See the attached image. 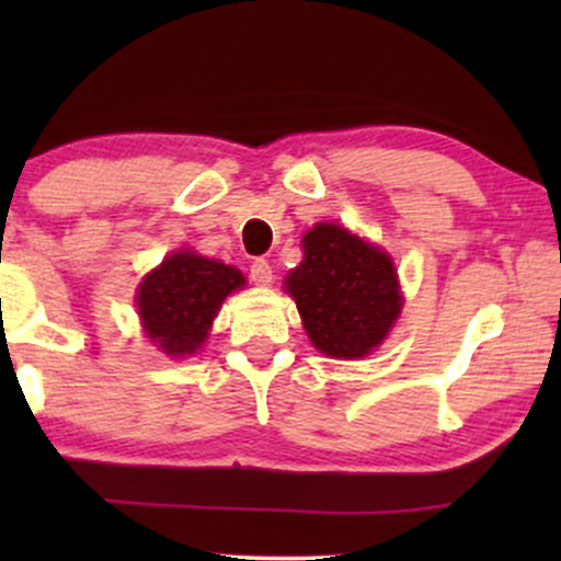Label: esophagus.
<instances>
[{"label": "esophagus", "instance_id": "esophagus-1", "mask_svg": "<svg viewBox=\"0 0 561 561\" xmlns=\"http://www.w3.org/2000/svg\"><path fill=\"white\" fill-rule=\"evenodd\" d=\"M250 276H253V282H255V285L266 287V285H272V279H274V272H272V266H268V261H263V259H255L253 263H250Z\"/></svg>", "mask_w": 561, "mask_h": 561}]
</instances>
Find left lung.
Segmentation results:
<instances>
[{"instance_id": "8db88e82", "label": "left lung", "mask_w": 561, "mask_h": 561, "mask_svg": "<svg viewBox=\"0 0 561 561\" xmlns=\"http://www.w3.org/2000/svg\"><path fill=\"white\" fill-rule=\"evenodd\" d=\"M302 255L285 287L311 343L330 358L369 356L403 306L392 259L340 224L308 229Z\"/></svg>"}]
</instances>
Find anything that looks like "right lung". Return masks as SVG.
I'll return each instance as SVG.
<instances>
[{
    "label": "right lung",
    "instance_id": "obj_1",
    "mask_svg": "<svg viewBox=\"0 0 561 561\" xmlns=\"http://www.w3.org/2000/svg\"><path fill=\"white\" fill-rule=\"evenodd\" d=\"M244 287L240 268L179 250L152 268L137 289V308L147 337L165 356L199 351L227 295Z\"/></svg>",
    "mask_w": 561,
    "mask_h": 561
}]
</instances>
